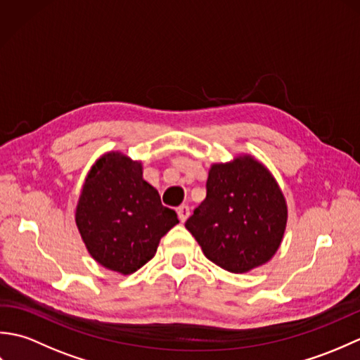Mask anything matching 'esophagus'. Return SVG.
I'll return each mask as SVG.
<instances>
[{"label":"esophagus","instance_id":"34e87169","mask_svg":"<svg viewBox=\"0 0 360 360\" xmlns=\"http://www.w3.org/2000/svg\"><path fill=\"white\" fill-rule=\"evenodd\" d=\"M178 217L181 219V223H186L187 218L190 217V207H188V205H186V204L179 205V207H178Z\"/></svg>","mask_w":360,"mask_h":360}]
</instances>
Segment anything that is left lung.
I'll use <instances>...</instances> for the list:
<instances>
[{"label": "left lung", "mask_w": 360, "mask_h": 360, "mask_svg": "<svg viewBox=\"0 0 360 360\" xmlns=\"http://www.w3.org/2000/svg\"><path fill=\"white\" fill-rule=\"evenodd\" d=\"M286 223L288 204L277 179L262 160L243 153L210 165L207 196L186 229L212 263L246 274L271 262Z\"/></svg>", "instance_id": "8db88e82"}]
</instances>
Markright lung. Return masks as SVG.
<instances>
[{
	"mask_svg": "<svg viewBox=\"0 0 360 360\" xmlns=\"http://www.w3.org/2000/svg\"><path fill=\"white\" fill-rule=\"evenodd\" d=\"M74 217L88 254L122 275L148 263L160 238L179 223L143 179L142 160L122 151L103 153L89 168Z\"/></svg>",
	"mask_w": 360,
	"mask_h": 360,
	"instance_id": "right-lung-1",
	"label": "right lung"
}]
</instances>
